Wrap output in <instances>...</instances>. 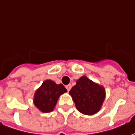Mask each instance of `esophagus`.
Wrapping results in <instances>:
<instances>
[{
  "mask_svg": "<svg viewBox=\"0 0 135 135\" xmlns=\"http://www.w3.org/2000/svg\"><path fill=\"white\" fill-rule=\"evenodd\" d=\"M66 90H67L68 92H69V91L71 90V85H66Z\"/></svg>",
  "mask_w": 135,
  "mask_h": 135,
  "instance_id": "obj_1",
  "label": "esophagus"
}]
</instances>
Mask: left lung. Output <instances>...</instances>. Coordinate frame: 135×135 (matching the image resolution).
Masks as SVG:
<instances>
[{
    "label": "left lung",
    "mask_w": 135,
    "mask_h": 135,
    "mask_svg": "<svg viewBox=\"0 0 135 135\" xmlns=\"http://www.w3.org/2000/svg\"><path fill=\"white\" fill-rule=\"evenodd\" d=\"M76 108L85 115H93L98 113L105 98V90L103 86L94 82L86 76H82L69 91Z\"/></svg>",
    "instance_id": "8db88e82"
}]
</instances>
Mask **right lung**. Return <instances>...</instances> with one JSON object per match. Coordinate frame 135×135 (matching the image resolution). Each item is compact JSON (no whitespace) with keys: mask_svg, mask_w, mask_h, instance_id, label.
I'll return each mask as SVG.
<instances>
[{"mask_svg":"<svg viewBox=\"0 0 135 135\" xmlns=\"http://www.w3.org/2000/svg\"><path fill=\"white\" fill-rule=\"evenodd\" d=\"M66 92V89L62 84L57 85L54 81L46 79L35 93L34 105L42 113L51 112L60 95Z\"/></svg>","mask_w":135,"mask_h":135,"instance_id":"add662e5","label":"right lung"}]
</instances>
